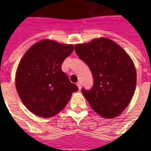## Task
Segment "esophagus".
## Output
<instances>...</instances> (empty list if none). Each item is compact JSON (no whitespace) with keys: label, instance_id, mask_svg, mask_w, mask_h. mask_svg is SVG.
I'll list each match as a JSON object with an SVG mask.
<instances>
[{"label":"esophagus","instance_id":"1","mask_svg":"<svg viewBox=\"0 0 151 151\" xmlns=\"http://www.w3.org/2000/svg\"><path fill=\"white\" fill-rule=\"evenodd\" d=\"M76 85H77V86H78V88H79V90L81 88V82H80V81H78L77 83H76Z\"/></svg>","mask_w":151,"mask_h":151}]
</instances>
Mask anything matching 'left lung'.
Returning a JSON list of instances; mask_svg holds the SVG:
<instances>
[{
	"mask_svg": "<svg viewBox=\"0 0 151 151\" xmlns=\"http://www.w3.org/2000/svg\"><path fill=\"white\" fill-rule=\"evenodd\" d=\"M75 51L90 68L93 86L81 92L102 117L119 116L130 102L136 86V70L128 54L111 39L96 38L76 44Z\"/></svg>",
	"mask_w": 151,
	"mask_h": 151,
	"instance_id": "left-lung-1",
	"label": "left lung"
}]
</instances>
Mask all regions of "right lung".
I'll return each mask as SVG.
<instances>
[{
    "instance_id": "add662e5",
    "label": "right lung",
    "mask_w": 151,
    "mask_h": 151,
    "mask_svg": "<svg viewBox=\"0 0 151 151\" xmlns=\"http://www.w3.org/2000/svg\"><path fill=\"white\" fill-rule=\"evenodd\" d=\"M71 44L41 40L23 55L16 74V87L21 100L35 115L50 118L66 106L78 91L61 65L73 52Z\"/></svg>"
}]
</instances>
